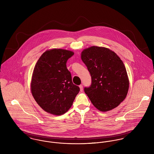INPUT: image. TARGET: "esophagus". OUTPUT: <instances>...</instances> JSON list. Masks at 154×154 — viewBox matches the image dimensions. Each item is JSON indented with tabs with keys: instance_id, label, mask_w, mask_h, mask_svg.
<instances>
[{
	"instance_id": "esophagus-1",
	"label": "esophagus",
	"mask_w": 154,
	"mask_h": 154,
	"mask_svg": "<svg viewBox=\"0 0 154 154\" xmlns=\"http://www.w3.org/2000/svg\"><path fill=\"white\" fill-rule=\"evenodd\" d=\"M79 88H80V90H81V91H83V86H82V85H79Z\"/></svg>"
}]
</instances>
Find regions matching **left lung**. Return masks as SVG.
Returning <instances> with one entry per match:
<instances>
[{
	"label": "left lung",
	"mask_w": 154,
	"mask_h": 154,
	"mask_svg": "<svg viewBox=\"0 0 154 154\" xmlns=\"http://www.w3.org/2000/svg\"><path fill=\"white\" fill-rule=\"evenodd\" d=\"M81 59L91 76V85L84 91L92 104L101 111L117 107L126 97L129 87L122 60L109 48L97 46L84 50Z\"/></svg>",
	"instance_id": "left-lung-1"
}]
</instances>
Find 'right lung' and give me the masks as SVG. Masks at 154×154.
<instances>
[{"label": "right lung", "mask_w": 154, "mask_h": 154, "mask_svg": "<svg viewBox=\"0 0 154 154\" xmlns=\"http://www.w3.org/2000/svg\"><path fill=\"white\" fill-rule=\"evenodd\" d=\"M72 51L53 48L40 56L34 67L31 82L32 95L43 110L51 114H63L71 107L80 88L73 84L67 60Z\"/></svg>", "instance_id": "right-lung-1"}]
</instances>
